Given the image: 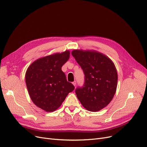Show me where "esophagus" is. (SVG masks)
<instances>
[{
  "label": "esophagus",
  "mask_w": 147,
  "mask_h": 147,
  "mask_svg": "<svg viewBox=\"0 0 147 147\" xmlns=\"http://www.w3.org/2000/svg\"><path fill=\"white\" fill-rule=\"evenodd\" d=\"M72 83H73V84L74 86H76V81H74L73 82H72Z\"/></svg>",
  "instance_id": "esophagus-1"
}]
</instances>
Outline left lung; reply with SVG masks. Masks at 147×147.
Listing matches in <instances>:
<instances>
[{
	"label": "left lung",
	"instance_id": "obj_1",
	"mask_svg": "<svg viewBox=\"0 0 147 147\" xmlns=\"http://www.w3.org/2000/svg\"><path fill=\"white\" fill-rule=\"evenodd\" d=\"M71 54L82 68L84 82L75 90L82 105L98 111L109 104L117 89L118 76L113 62L95 51L74 50Z\"/></svg>",
	"mask_w": 147,
	"mask_h": 147
}]
</instances>
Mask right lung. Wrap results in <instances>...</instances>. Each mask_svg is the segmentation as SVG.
<instances>
[{
	"label": "right lung",
	"mask_w": 147,
	"mask_h": 147,
	"mask_svg": "<svg viewBox=\"0 0 147 147\" xmlns=\"http://www.w3.org/2000/svg\"><path fill=\"white\" fill-rule=\"evenodd\" d=\"M69 54L66 51L39 58L27 69L25 78L29 95L33 103L45 111L57 110L74 89L61 69Z\"/></svg>",
	"instance_id": "1"
}]
</instances>
